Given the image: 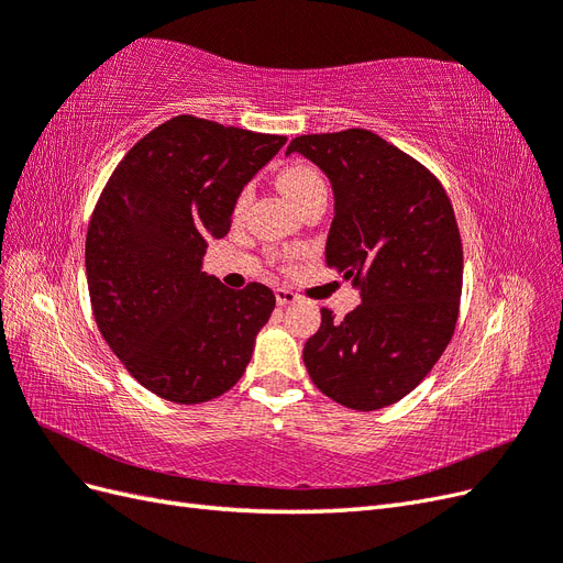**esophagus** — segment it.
I'll return each mask as SVG.
<instances>
[{
	"instance_id": "1",
	"label": "esophagus",
	"mask_w": 563,
	"mask_h": 563,
	"mask_svg": "<svg viewBox=\"0 0 563 563\" xmlns=\"http://www.w3.org/2000/svg\"><path fill=\"white\" fill-rule=\"evenodd\" d=\"M275 298H277V305H282V308H286V305H294L298 300V296L294 291H288V288H277Z\"/></svg>"
}]
</instances>
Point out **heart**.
Instances as JSON below:
<instances>
[{
	"label": "heart",
	"mask_w": 563,
	"mask_h": 563,
	"mask_svg": "<svg viewBox=\"0 0 563 563\" xmlns=\"http://www.w3.org/2000/svg\"><path fill=\"white\" fill-rule=\"evenodd\" d=\"M277 187L286 195V199L294 203V207H298L305 197H310L317 190H323V180L310 164L296 162L282 168L277 176ZM244 207H246V195H242L240 201H236V213H240Z\"/></svg>",
	"instance_id": "obj_1"
}]
</instances>
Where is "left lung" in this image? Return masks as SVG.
Wrapping results in <instances>:
<instances>
[{
    "instance_id": "1",
    "label": "left lung",
    "mask_w": 563,
    "mask_h": 563,
    "mask_svg": "<svg viewBox=\"0 0 563 563\" xmlns=\"http://www.w3.org/2000/svg\"><path fill=\"white\" fill-rule=\"evenodd\" d=\"M294 152L331 183L327 265L362 296L343 321L321 310L302 362L323 395L376 411L416 389L453 335L463 291L453 207L428 168L366 129L298 135Z\"/></svg>"
}]
</instances>
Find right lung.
<instances>
[{
  "label": "right lung",
  "instance_id": "obj_1",
  "mask_svg": "<svg viewBox=\"0 0 563 563\" xmlns=\"http://www.w3.org/2000/svg\"><path fill=\"white\" fill-rule=\"evenodd\" d=\"M284 143L180 114L135 143L100 195L87 232L93 317L152 395L201 404L244 376L275 294L232 291L201 265L207 240L230 232L244 185Z\"/></svg>",
  "mask_w": 563,
  "mask_h": 563
}]
</instances>
